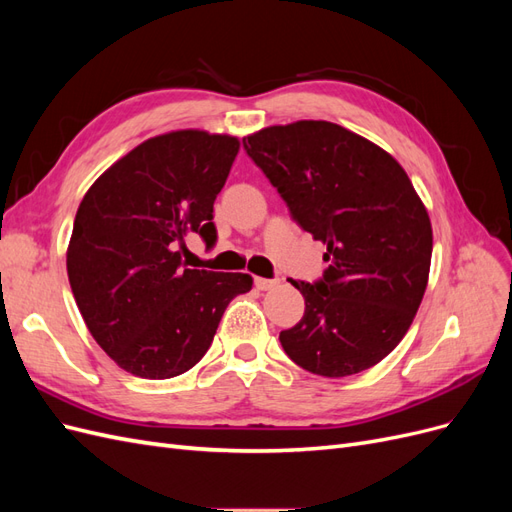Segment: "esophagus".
I'll return each instance as SVG.
<instances>
[{
    "instance_id": "1",
    "label": "esophagus",
    "mask_w": 512,
    "mask_h": 512,
    "mask_svg": "<svg viewBox=\"0 0 512 512\" xmlns=\"http://www.w3.org/2000/svg\"><path fill=\"white\" fill-rule=\"evenodd\" d=\"M277 284H280V280H277V277H273V280H267V277H256V280H254V286L258 290H271Z\"/></svg>"
}]
</instances>
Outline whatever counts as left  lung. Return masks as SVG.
I'll return each instance as SVG.
<instances>
[{
    "mask_svg": "<svg viewBox=\"0 0 512 512\" xmlns=\"http://www.w3.org/2000/svg\"><path fill=\"white\" fill-rule=\"evenodd\" d=\"M243 149L292 220L327 243L322 277L290 280L305 314L280 333L284 352L327 378L374 367L408 333L431 265V222L406 170L331 121L265 128Z\"/></svg>",
    "mask_w": 512,
    "mask_h": 512,
    "instance_id": "1",
    "label": "left lung"
}]
</instances>
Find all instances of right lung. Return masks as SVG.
Here are the masks:
<instances>
[{
	"mask_svg": "<svg viewBox=\"0 0 512 512\" xmlns=\"http://www.w3.org/2000/svg\"><path fill=\"white\" fill-rule=\"evenodd\" d=\"M239 151L232 136L181 130L149 138L91 185L76 211L68 280L89 333L138 378L192 369L209 350L247 273L188 269L196 232L215 243L213 203Z\"/></svg>",
	"mask_w": 512,
	"mask_h": 512,
	"instance_id": "1",
	"label": "right lung"
}]
</instances>
